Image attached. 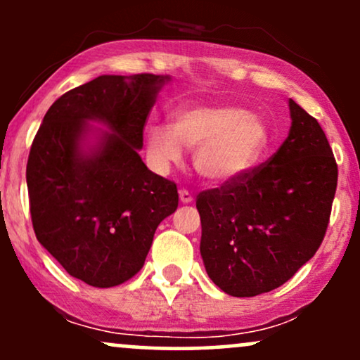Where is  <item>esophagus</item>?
Returning a JSON list of instances; mask_svg holds the SVG:
<instances>
[{
	"mask_svg": "<svg viewBox=\"0 0 360 360\" xmlns=\"http://www.w3.org/2000/svg\"><path fill=\"white\" fill-rule=\"evenodd\" d=\"M179 200L181 203L188 205V203H193V194L189 191H186V189H181L179 191Z\"/></svg>",
	"mask_w": 360,
	"mask_h": 360,
	"instance_id": "obj_1",
	"label": "esophagus"
}]
</instances>
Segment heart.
I'll use <instances>...</instances> for the list:
<instances>
[{"mask_svg":"<svg viewBox=\"0 0 360 360\" xmlns=\"http://www.w3.org/2000/svg\"><path fill=\"white\" fill-rule=\"evenodd\" d=\"M271 130L264 117L240 106H186L169 125L146 131V150L157 172H167L194 150L196 172L208 183L240 179L260 162L269 148Z\"/></svg>","mask_w":360,"mask_h":360,"instance_id":"obj_1","label":"heart"}]
</instances>
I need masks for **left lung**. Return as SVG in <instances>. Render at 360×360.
<instances>
[{"instance_id": "8db88e82", "label": "left lung", "mask_w": 360, "mask_h": 360, "mask_svg": "<svg viewBox=\"0 0 360 360\" xmlns=\"http://www.w3.org/2000/svg\"><path fill=\"white\" fill-rule=\"evenodd\" d=\"M279 150L240 179L198 194L200 252L210 279L237 298L269 292L296 274L323 240L337 162L320 123L289 100Z\"/></svg>"}]
</instances>
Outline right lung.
I'll return each mask as SVG.
<instances>
[{
    "mask_svg": "<svg viewBox=\"0 0 360 360\" xmlns=\"http://www.w3.org/2000/svg\"><path fill=\"white\" fill-rule=\"evenodd\" d=\"M169 81L134 74L77 86L49 108L32 143L27 186L37 240L89 286L134 278L159 223L179 203L176 184L148 171L139 154L146 120Z\"/></svg>",
    "mask_w": 360,
    "mask_h": 360,
    "instance_id": "add662e5",
    "label": "right lung"
}]
</instances>
